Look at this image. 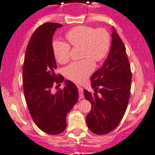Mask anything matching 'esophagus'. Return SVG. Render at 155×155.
Here are the masks:
<instances>
[{"label": "esophagus", "instance_id": "34e87169", "mask_svg": "<svg viewBox=\"0 0 155 155\" xmlns=\"http://www.w3.org/2000/svg\"><path fill=\"white\" fill-rule=\"evenodd\" d=\"M78 91H79V97L80 99H84V89L81 87H78Z\"/></svg>", "mask_w": 155, "mask_h": 155}]
</instances>
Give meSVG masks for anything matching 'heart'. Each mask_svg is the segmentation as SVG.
Instances as JSON below:
<instances>
[{
    "label": "heart",
    "mask_w": 155,
    "mask_h": 155,
    "mask_svg": "<svg viewBox=\"0 0 155 155\" xmlns=\"http://www.w3.org/2000/svg\"><path fill=\"white\" fill-rule=\"evenodd\" d=\"M68 43L56 40L52 44L53 55L59 63L65 64L70 59L71 46L81 47L83 59L74 62L64 69V75L70 81L81 84L93 72L95 62H102L111 49V36L103 28L78 25L65 33Z\"/></svg>",
    "instance_id": "heart-1"
}]
</instances>
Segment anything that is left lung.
I'll use <instances>...</instances> for the list:
<instances>
[{
    "mask_svg": "<svg viewBox=\"0 0 155 155\" xmlns=\"http://www.w3.org/2000/svg\"><path fill=\"white\" fill-rule=\"evenodd\" d=\"M111 37L106 60L90 78L95 92L84 91L86 99L92 104L86 117L87 127L98 135L107 134L118 126L130 96L132 73L126 49L114 28Z\"/></svg>",
    "mask_w": 155,
    "mask_h": 155,
    "instance_id": "obj_1",
    "label": "left lung"
}]
</instances>
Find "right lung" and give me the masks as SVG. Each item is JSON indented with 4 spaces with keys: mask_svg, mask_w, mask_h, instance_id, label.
<instances>
[{
    "mask_svg": "<svg viewBox=\"0 0 155 155\" xmlns=\"http://www.w3.org/2000/svg\"><path fill=\"white\" fill-rule=\"evenodd\" d=\"M62 26L46 22L35 31L26 48L22 71L24 95L31 116L40 129L50 135L65 130L67 114L78 99V87L68 80L65 81L63 89L56 93L52 91L55 83L64 81L62 75L55 74L57 67L52 48L53 34Z\"/></svg>",
    "mask_w": 155,
    "mask_h": 155,
    "instance_id": "obj_1",
    "label": "right lung"
}]
</instances>
